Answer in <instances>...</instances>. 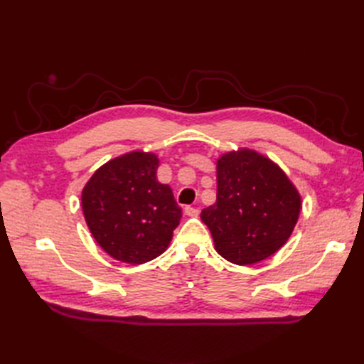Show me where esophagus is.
<instances>
[{"mask_svg": "<svg viewBox=\"0 0 364 364\" xmlns=\"http://www.w3.org/2000/svg\"><path fill=\"white\" fill-rule=\"evenodd\" d=\"M183 211H185V214L188 215V217H197V215H199V209L194 208V206H185Z\"/></svg>", "mask_w": 364, "mask_h": 364, "instance_id": "1", "label": "esophagus"}]
</instances>
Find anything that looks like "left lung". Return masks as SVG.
I'll use <instances>...</instances> for the list:
<instances>
[{"label":"left lung","instance_id":"8db88e82","mask_svg":"<svg viewBox=\"0 0 364 364\" xmlns=\"http://www.w3.org/2000/svg\"><path fill=\"white\" fill-rule=\"evenodd\" d=\"M301 194L277 164L255 150L228 151L217 161V200L200 218L225 259L249 266L290 238Z\"/></svg>","mask_w":364,"mask_h":364}]
</instances>
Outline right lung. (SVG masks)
<instances>
[{"label":"right lung","instance_id":"obj_1","mask_svg":"<svg viewBox=\"0 0 364 364\" xmlns=\"http://www.w3.org/2000/svg\"><path fill=\"white\" fill-rule=\"evenodd\" d=\"M155 153L130 151L102 165L86 182L82 208L86 225L112 258L144 264L168 247L182 209L168 185L156 179Z\"/></svg>","mask_w":364,"mask_h":364}]
</instances>
